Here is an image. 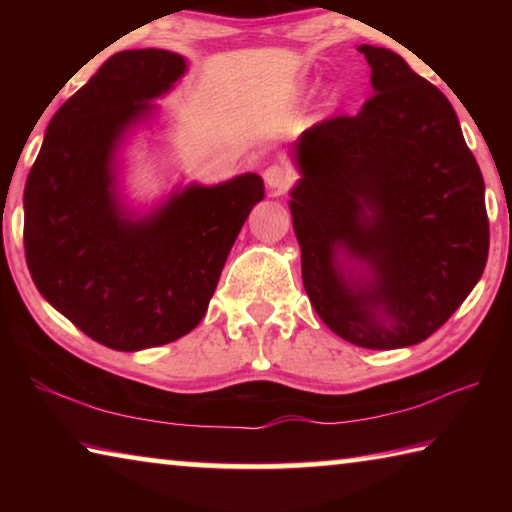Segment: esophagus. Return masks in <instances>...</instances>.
Listing matches in <instances>:
<instances>
[{
  "instance_id": "1",
  "label": "esophagus",
  "mask_w": 512,
  "mask_h": 512,
  "mask_svg": "<svg viewBox=\"0 0 512 512\" xmlns=\"http://www.w3.org/2000/svg\"><path fill=\"white\" fill-rule=\"evenodd\" d=\"M264 180L266 187L271 189L273 194H284L291 187L293 176L287 167H282V164H271V167L264 171Z\"/></svg>"
}]
</instances>
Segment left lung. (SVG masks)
Wrapping results in <instances>:
<instances>
[{
  "instance_id": "1",
  "label": "left lung",
  "mask_w": 512,
  "mask_h": 512,
  "mask_svg": "<svg viewBox=\"0 0 512 512\" xmlns=\"http://www.w3.org/2000/svg\"><path fill=\"white\" fill-rule=\"evenodd\" d=\"M372 97L293 144L291 216L302 284L348 343H422L463 305L488 262L479 164L452 103L391 49L361 45Z\"/></svg>"
}]
</instances>
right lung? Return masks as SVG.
<instances>
[{"mask_svg": "<svg viewBox=\"0 0 512 512\" xmlns=\"http://www.w3.org/2000/svg\"><path fill=\"white\" fill-rule=\"evenodd\" d=\"M183 56L131 49L51 117L24 187V253L51 307L106 348L135 352L192 332L241 225L264 198L257 173L189 185L135 219L117 194L115 151L185 74Z\"/></svg>", "mask_w": 512, "mask_h": 512, "instance_id": "1", "label": "right lung"}]
</instances>
